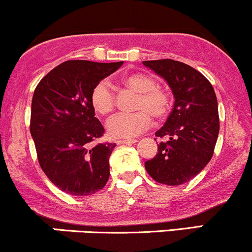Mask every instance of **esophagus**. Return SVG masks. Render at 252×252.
<instances>
[{"mask_svg": "<svg viewBox=\"0 0 252 252\" xmlns=\"http://www.w3.org/2000/svg\"><path fill=\"white\" fill-rule=\"evenodd\" d=\"M118 144H134V143H137L136 139H120L118 140Z\"/></svg>", "mask_w": 252, "mask_h": 252, "instance_id": "esophagus-1", "label": "esophagus"}]
</instances>
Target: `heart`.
<instances>
[{
    "mask_svg": "<svg viewBox=\"0 0 252 252\" xmlns=\"http://www.w3.org/2000/svg\"><path fill=\"white\" fill-rule=\"evenodd\" d=\"M127 90L136 93L134 113H120L107 123V131L112 138L136 137L151 125V115L162 119L168 114L172 101L169 94L159 86L153 77L143 73H131L121 79ZM91 107L97 114L107 115L114 109L115 94L107 82L102 80L94 86L90 94Z\"/></svg>",
    "mask_w": 252,
    "mask_h": 252,
    "instance_id": "b5f03b06",
    "label": "heart"
}]
</instances>
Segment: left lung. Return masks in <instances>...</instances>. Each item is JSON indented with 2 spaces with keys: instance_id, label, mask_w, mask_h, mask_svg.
<instances>
[{
  "instance_id": "left-lung-1",
  "label": "left lung",
  "mask_w": 252,
  "mask_h": 252,
  "mask_svg": "<svg viewBox=\"0 0 252 252\" xmlns=\"http://www.w3.org/2000/svg\"><path fill=\"white\" fill-rule=\"evenodd\" d=\"M143 64L163 78L175 101L164 125L155 136L167 137L158 144V154L145 162L154 180L169 186L188 183L213 158L218 140V99L209 80L180 61H143Z\"/></svg>"
}]
</instances>
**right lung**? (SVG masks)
Returning <instances> with one entry per match:
<instances>
[{"label":"right lung","instance_id":"obj_1","mask_svg":"<svg viewBox=\"0 0 252 252\" xmlns=\"http://www.w3.org/2000/svg\"><path fill=\"white\" fill-rule=\"evenodd\" d=\"M123 63L66 61L51 69L34 90L30 131L37 158L51 183L66 193L89 196L109 179V156L116 144L89 147L104 133L90 94Z\"/></svg>","mask_w":252,"mask_h":252}]
</instances>
